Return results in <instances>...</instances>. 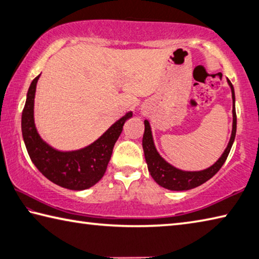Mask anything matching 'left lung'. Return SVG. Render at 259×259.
Segmentation results:
<instances>
[{
	"label": "left lung",
	"instance_id": "1",
	"mask_svg": "<svg viewBox=\"0 0 259 259\" xmlns=\"http://www.w3.org/2000/svg\"><path fill=\"white\" fill-rule=\"evenodd\" d=\"M227 83L232 91V100H233V107H232V114H233V123H232V133L230 142L227 144L225 151L223 152L221 157L214 162L212 165L208 166L203 170L198 171H188V170L178 169L176 166L170 164L168 161H165L163 157L157 152L154 139H153L152 128L150 122L147 120L144 121L145 124V131L143 136V150L145 160L147 163L148 171H150L152 178L159 184L161 187H164L170 191H187L192 188L202 185L203 183L209 181L218 172V170L222 168V165L225 163V161L229 156V153L233 145L235 134H236V114H235V94L234 88L232 85L231 81L227 78Z\"/></svg>",
	"mask_w": 259,
	"mask_h": 259
}]
</instances>
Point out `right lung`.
<instances>
[{
  "label": "right lung",
  "instance_id": "add662e5",
  "mask_svg": "<svg viewBox=\"0 0 259 259\" xmlns=\"http://www.w3.org/2000/svg\"><path fill=\"white\" fill-rule=\"evenodd\" d=\"M40 75L30 83L21 115V131L28 155L38 171L56 185L73 191L87 190L104 176L114 145L133 112L114 122L90 145L75 151H59L42 139L35 125L34 99Z\"/></svg>",
  "mask_w": 259,
  "mask_h": 259
}]
</instances>
